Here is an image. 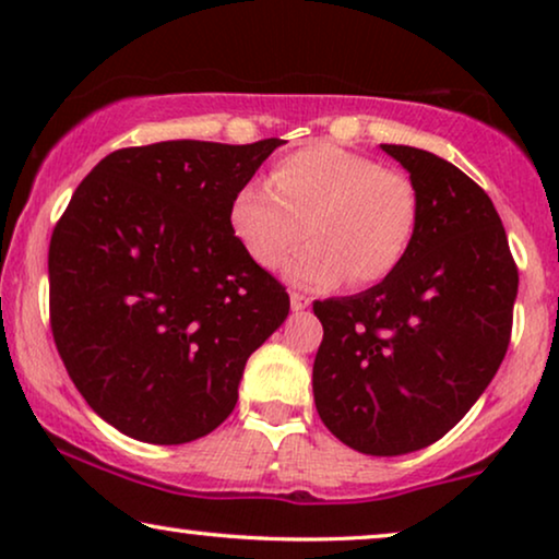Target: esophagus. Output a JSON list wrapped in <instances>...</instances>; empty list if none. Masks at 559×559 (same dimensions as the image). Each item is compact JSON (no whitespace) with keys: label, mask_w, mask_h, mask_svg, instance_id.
Listing matches in <instances>:
<instances>
[{"label":"esophagus","mask_w":559,"mask_h":559,"mask_svg":"<svg viewBox=\"0 0 559 559\" xmlns=\"http://www.w3.org/2000/svg\"><path fill=\"white\" fill-rule=\"evenodd\" d=\"M289 305H293V312H302V310L310 308V297L300 295V293H293V295H289Z\"/></svg>","instance_id":"esophagus-1"}]
</instances>
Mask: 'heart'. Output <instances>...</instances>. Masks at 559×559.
I'll return each mask as SVG.
<instances>
[{"label": "heart", "mask_w": 559, "mask_h": 559, "mask_svg": "<svg viewBox=\"0 0 559 559\" xmlns=\"http://www.w3.org/2000/svg\"><path fill=\"white\" fill-rule=\"evenodd\" d=\"M423 203L400 170L335 144H310L251 178L228 203V228L251 262L277 270L305 231L312 236L285 266L297 287L325 289L348 277L369 287L392 277L417 239Z\"/></svg>", "instance_id": "1"}]
</instances>
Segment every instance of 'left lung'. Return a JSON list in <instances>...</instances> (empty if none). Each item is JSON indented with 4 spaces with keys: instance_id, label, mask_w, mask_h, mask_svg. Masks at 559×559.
<instances>
[{
    "instance_id": "8db88e82",
    "label": "left lung",
    "mask_w": 559,
    "mask_h": 559,
    "mask_svg": "<svg viewBox=\"0 0 559 559\" xmlns=\"http://www.w3.org/2000/svg\"><path fill=\"white\" fill-rule=\"evenodd\" d=\"M417 186L407 259L364 293L312 310L323 323L312 394L341 442L404 455L461 423L507 356L519 272L491 198L432 152L381 144Z\"/></svg>"
}]
</instances>
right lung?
<instances>
[{"mask_svg":"<svg viewBox=\"0 0 559 559\" xmlns=\"http://www.w3.org/2000/svg\"><path fill=\"white\" fill-rule=\"evenodd\" d=\"M282 140L157 142L106 155L48 251L50 328L98 417L155 445L216 430L289 297L228 228L236 188Z\"/></svg>","mask_w":559,"mask_h":559,"instance_id":"right-lung-1","label":"right lung"}]
</instances>
